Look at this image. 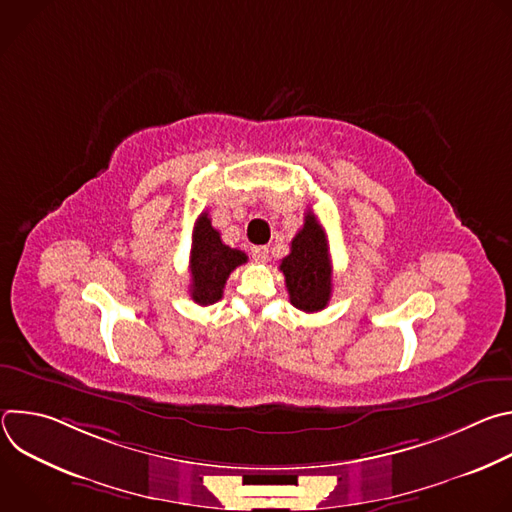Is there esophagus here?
I'll return each mask as SVG.
<instances>
[{
  "instance_id": "esophagus-1",
  "label": "esophagus",
  "mask_w": 512,
  "mask_h": 512,
  "mask_svg": "<svg viewBox=\"0 0 512 512\" xmlns=\"http://www.w3.org/2000/svg\"><path fill=\"white\" fill-rule=\"evenodd\" d=\"M251 255H253V259H255V261L265 263V261L269 259V249H267V247H263V245H259V247H253V249H251Z\"/></svg>"
}]
</instances>
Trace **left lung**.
Here are the masks:
<instances>
[{"mask_svg":"<svg viewBox=\"0 0 512 512\" xmlns=\"http://www.w3.org/2000/svg\"><path fill=\"white\" fill-rule=\"evenodd\" d=\"M289 302L298 310L314 314L328 306L332 296V263L328 239L314 212H308L304 227L291 239L289 255L281 259Z\"/></svg>","mask_w":512,"mask_h":512,"instance_id":"8db88e82","label":"left lung"}]
</instances>
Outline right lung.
Returning a JSON list of instances; mask_svg holds the SVG:
<instances>
[{"label": "right lung", "mask_w": 512, "mask_h": 512, "mask_svg": "<svg viewBox=\"0 0 512 512\" xmlns=\"http://www.w3.org/2000/svg\"><path fill=\"white\" fill-rule=\"evenodd\" d=\"M247 263V255L239 249H231L221 241L212 225L208 212H202L192 231L190 249V296L198 306H210L223 298V289L229 275Z\"/></svg>", "instance_id": "add662e5"}]
</instances>
